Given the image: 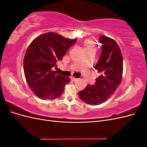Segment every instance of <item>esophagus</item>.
Returning <instances> with one entry per match:
<instances>
[{
  "instance_id": "1",
  "label": "esophagus",
  "mask_w": 147,
  "mask_h": 147,
  "mask_svg": "<svg viewBox=\"0 0 147 147\" xmlns=\"http://www.w3.org/2000/svg\"><path fill=\"white\" fill-rule=\"evenodd\" d=\"M71 80H73V81H77L78 78H76L75 77H71Z\"/></svg>"
}]
</instances>
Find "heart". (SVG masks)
<instances>
[{
    "label": "heart",
    "mask_w": 147,
    "mask_h": 147,
    "mask_svg": "<svg viewBox=\"0 0 147 147\" xmlns=\"http://www.w3.org/2000/svg\"><path fill=\"white\" fill-rule=\"evenodd\" d=\"M88 49H95L94 45L90 40H87L85 42V50H88Z\"/></svg>",
    "instance_id": "heart-1"
}]
</instances>
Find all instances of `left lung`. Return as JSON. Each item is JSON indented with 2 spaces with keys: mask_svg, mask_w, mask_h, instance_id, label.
I'll return each mask as SVG.
<instances>
[{
  "mask_svg": "<svg viewBox=\"0 0 147 147\" xmlns=\"http://www.w3.org/2000/svg\"><path fill=\"white\" fill-rule=\"evenodd\" d=\"M99 42L102 53L94 68L100 75L94 85H88L78 92L81 100L91 105L101 104L109 99L121 83L123 72L122 53L116 41L102 35Z\"/></svg>",
  "mask_w": 147,
  "mask_h": 147,
  "instance_id": "8db88e82",
  "label": "left lung"
}]
</instances>
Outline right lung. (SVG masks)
Wrapping results in <instances>:
<instances>
[{
    "instance_id": "add662e5",
    "label": "right lung",
    "mask_w": 147,
    "mask_h": 147,
    "mask_svg": "<svg viewBox=\"0 0 147 147\" xmlns=\"http://www.w3.org/2000/svg\"><path fill=\"white\" fill-rule=\"evenodd\" d=\"M55 32L40 35L30 43L24 58V72L29 86L38 98L53 100L59 97L66 84L70 82L51 70L56 62L63 59L66 52L76 43Z\"/></svg>"
}]
</instances>
